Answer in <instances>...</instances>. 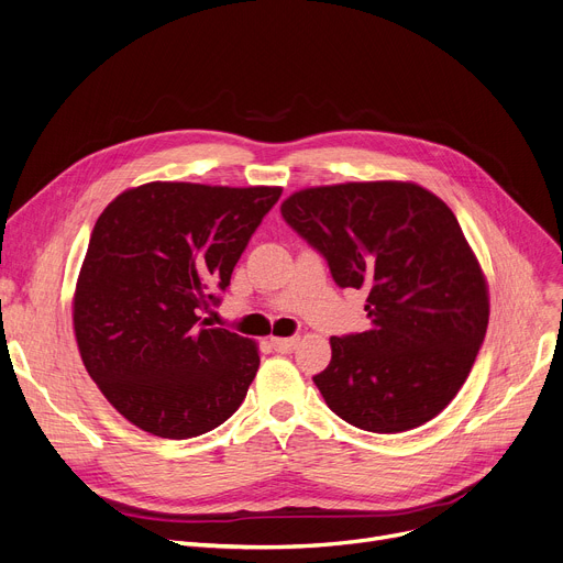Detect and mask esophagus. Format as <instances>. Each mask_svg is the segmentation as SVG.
<instances>
[{
  "label": "esophagus",
  "mask_w": 563,
  "mask_h": 563,
  "mask_svg": "<svg viewBox=\"0 0 563 563\" xmlns=\"http://www.w3.org/2000/svg\"><path fill=\"white\" fill-rule=\"evenodd\" d=\"M271 341H273V347L277 353H292L300 343L298 336H273Z\"/></svg>",
  "instance_id": "obj_1"
}]
</instances>
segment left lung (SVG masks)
Returning a JSON list of instances; mask_svg holds the SVG:
<instances>
[{
    "label": "left lung",
    "instance_id": "1",
    "mask_svg": "<svg viewBox=\"0 0 563 563\" xmlns=\"http://www.w3.org/2000/svg\"><path fill=\"white\" fill-rule=\"evenodd\" d=\"M284 220L328 258L341 288H366L371 328L332 336L313 376L343 421L404 433L438 417L484 343L488 282L451 208L412 180L305 187Z\"/></svg>",
    "mask_w": 563,
    "mask_h": 563
}]
</instances>
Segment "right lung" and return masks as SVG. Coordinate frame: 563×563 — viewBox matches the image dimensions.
Returning a JSON list of instances; mask_svg holds the SVG:
<instances>
[{
  "mask_svg": "<svg viewBox=\"0 0 563 563\" xmlns=\"http://www.w3.org/2000/svg\"><path fill=\"white\" fill-rule=\"evenodd\" d=\"M282 187L153 180L130 187L93 227L73 296L89 376L142 431L187 440L224 423L258 371V343L208 328L252 233Z\"/></svg>",
  "mask_w": 563,
  "mask_h": 563,
  "instance_id": "obj_1",
  "label": "right lung"
}]
</instances>
